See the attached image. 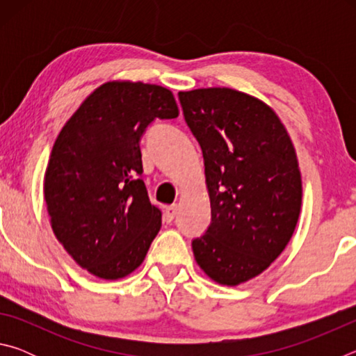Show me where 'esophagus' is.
Segmentation results:
<instances>
[{"label": "esophagus", "mask_w": 356, "mask_h": 356, "mask_svg": "<svg viewBox=\"0 0 356 356\" xmlns=\"http://www.w3.org/2000/svg\"><path fill=\"white\" fill-rule=\"evenodd\" d=\"M176 215H177V206H176V204H172V206H168V207L165 209L163 218H165L166 222H171V221L174 220V216H176Z\"/></svg>", "instance_id": "obj_1"}]
</instances>
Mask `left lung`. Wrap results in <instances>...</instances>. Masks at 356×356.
Listing matches in <instances>:
<instances>
[{
  "label": "left lung",
  "instance_id": "obj_1",
  "mask_svg": "<svg viewBox=\"0 0 356 356\" xmlns=\"http://www.w3.org/2000/svg\"><path fill=\"white\" fill-rule=\"evenodd\" d=\"M179 100L201 144L212 209L193 254L212 281L243 284L272 265L297 227L303 186L295 147L278 114L254 95L200 88Z\"/></svg>",
  "mask_w": 356,
  "mask_h": 356
}]
</instances>
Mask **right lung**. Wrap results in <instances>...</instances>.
I'll use <instances>...</instances> for the list:
<instances>
[{"label": "right lung", "mask_w": 356, "mask_h": 356, "mask_svg": "<svg viewBox=\"0 0 356 356\" xmlns=\"http://www.w3.org/2000/svg\"><path fill=\"white\" fill-rule=\"evenodd\" d=\"M179 108L170 89L106 81L59 131L44 176L50 225L69 256L102 280L140 267L161 227L141 179L140 140L155 118Z\"/></svg>", "instance_id": "right-lung-1"}]
</instances>
